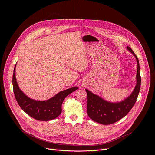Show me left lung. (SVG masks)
<instances>
[{
	"instance_id": "1",
	"label": "left lung",
	"mask_w": 155,
	"mask_h": 155,
	"mask_svg": "<svg viewBox=\"0 0 155 155\" xmlns=\"http://www.w3.org/2000/svg\"><path fill=\"white\" fill-rule=\"evenodd\" d=\"M127 49L137 60L136 86L130 97L121 102L115 103L108 102L86 89L88 97L87 113L89 117L96 122L103 125H110L117 122L129 113L137 100L141 87L139 61L133 49L129 46L127 47Z\"/></svg>"
}]
</instances>
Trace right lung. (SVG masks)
<instances>
[{
	"label": "right lung",
	"instance_id": "add662e5",
	"mask_svg": "<svg viewBox=\"0 0 155 155\" xmlns=\"http://www.w3.org/2000/svg\"><path fill=\"white\" fill-rule=\"evenodd\" d=\"M15 66L12 76L13 91L15 99L22 110L33 118L41 121H48L57 117L61 113L62 103L67 95L78 89L75 87L58 93L46 101H36L27 97L19 88L15 78Z\"/></svg>",
	"mask_w": 155,
	"mask_h": 155
}]
</instances>
